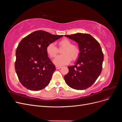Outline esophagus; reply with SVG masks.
<instances>
[{
	"instance_id": "34e87169",
	"label": "esophagus",
	"mask_w": 122,
	"mask_h": 122,
	"mask_svg": "<svg viewBox=\"0 0 122 122\" xmlns=\"http://www.w3.org/2000/svg\"><path fill=\"white\" fill-rule=\"evenodd\" d=\"M55 67H56V69H61V66H56Z\"/></svg>"
}]
</instances>
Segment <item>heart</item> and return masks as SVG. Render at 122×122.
Wrapping results in <instances>:
<instances>
[{
    "label": "heart",
    "instance_id": "b5f03b06",
    "mask_svg": "<svg viewBox=\"0 0 122 122\" xmlns=\"http://www.w3.org/2000/svg\"><path fill=\"white\" fill-rule=\"evenodd\" d=\"M60 48H64L61 53L54 58L53 62L56 65H64L70 63L71 60H75L79 54V48L68 39H63L58 42ZM46 52L51 58H54L58 53L57 48L53 43L49 44L46 47Z\"/></svg>",
    "mask_w": 122,
    "mask_h": 122
}]
</instances>
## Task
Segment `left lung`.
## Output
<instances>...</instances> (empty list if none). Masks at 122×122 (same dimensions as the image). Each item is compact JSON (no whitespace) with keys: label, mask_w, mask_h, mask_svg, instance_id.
<instances>
[{"label":"left lung","mask_w":122,"mask_h":122,"mask_svg":"<svg viewBox=\"0 0 122 122\" xmlns=\"http://www.w3.org/2000/svg\"><path fill=\"white\" fill-rule=\"evenodd\" d=\"M65 36L78 43L80 50L75 65L68 67L65 82L73 89L85 90L94 83L101 73L104 60L101 47L89 34L77 33Z\"/></svg>","instance_id":"left-lung-1"}]
</instances>
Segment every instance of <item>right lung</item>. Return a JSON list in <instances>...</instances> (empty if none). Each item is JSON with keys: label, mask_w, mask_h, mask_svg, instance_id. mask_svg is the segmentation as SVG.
Segmentation results:
<instances>
[{"label": "right lung", "mask_w": 122, "mask_h": 122, "mask_svg": "<svg viewBox=\"0 0 122 122\" xmlns=\"http://www.w3.org/2000/svg\"><path fill=\"white\" fill-rule=\"evenodd\" d=\"M62 36L37 30L21 41L17 48L15 68L23 86L37 91L49 84L56 68L48 56L46 47Z\"/></svg>", "instance_id": "add662e5"}]
</instances>
